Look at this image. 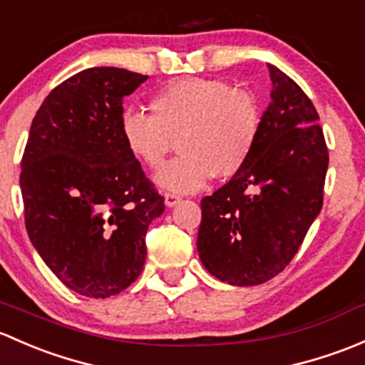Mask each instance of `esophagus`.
Returning <instances> with one entry per match:
<instances>
[{
  "mask_svg": "<svg viewBox=\"0 0 365 365\" xmlns=\"http://www.w3.org/2000/svg\"><path fill=\"white\" fill-rule=\"evenodd\" d=\"M181 202V197L175 193H165V205L167 207H174L175 204H179Z\"/></svg>",
  "mask_w": 365,
  "mask_h": 365,
  "instance_id": "esophagus-1",
  "label": "esophagus"
}]
</instances>
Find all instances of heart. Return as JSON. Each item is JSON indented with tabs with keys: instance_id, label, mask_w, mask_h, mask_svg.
I'll return each mask as SVG.
<instances>
[{
	"instance_id": "b5f03b06",
	"label": "heart",
	"mask_w": 365,
	"mask_h": 365,
	"mask_svg": "<svg viewBox=\"0 0 365 365\" xmlns=\"http://www.w3.org/2000/svg\"><path fill=\"white\" fill-rule=\"evenodd\" d=\"M151 114L126 110L119 121L131 158L149 168L163 163L174 138L181 156L158 170L161 190L193 193L216 175L239 174L262 131V108L250 91L220 78L190 77L170 82L149 101Z\"/></svg>"
}]
</instances>
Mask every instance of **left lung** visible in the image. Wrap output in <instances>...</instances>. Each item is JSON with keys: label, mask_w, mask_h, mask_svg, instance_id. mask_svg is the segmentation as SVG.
I'll use <instances>...</instances> for the list:
<instances>
[{"label": "left lung", "mask_w": 365, "mask_h": 365, "mask_svg": "<svg viewBox=\"0 0 365 365\" xmlns=\"http://www.w3.org/2000/svg\"><path fill=\"white\" fill-rule=\"evenodd\" d=\"M262 131L246 167L202 198L197 250L205 269L234 287L284 270L323 205L329 151L306 93L274 65Z\"/></svg>", "instance_id": "left-lung-1"}]
</instances>
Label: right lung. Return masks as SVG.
<instances>
[{
  "label": "right lung",
  "mask_w": 365,
  "mask_h": 365,
  "mask_svg": "<svg viewBox=\"0 0 365 365\" xmlns=\"http://www.w3.org/2000/svg\"><path fill=\"white\" fill-rule=\"evenodd\" d=\"M148 75L100 66L66 78L40 105L21 161L31 244L59 281L107 299L145 264V234L163 197L123 144V98Z\"/></svg>",
  "instance_id": "obj_1"
}]
</instances>
